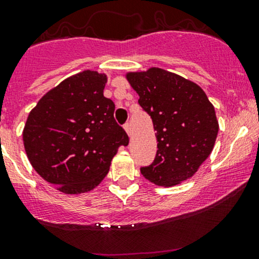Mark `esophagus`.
Returning a JSON list of instances; mask_svg holds the SVG:
<instances>
[{"mask_svg":"<svg viewBox=\"0 0 259 259\" xmlns=\"http://www.w3.org/2000/svg\"><path fill=\"white\" fill-rule=\"evenodd\" d=\"M124 130H126V132L128 133V136H131V124L127 122V123H124Z\"/></svg>","mask_w":259,"mask_h":259,"instance_id":"34e87169","label":"esophagus"}]
</instances>
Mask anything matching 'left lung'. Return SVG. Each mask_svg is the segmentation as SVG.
I'll return each mask as SVG.
<instances>
[{"mask_svg": "<svg viewBox=\"0 0 259 259\" xmlns=\"http://www.w3.org/2000/svg\"><path fill=\"white\" fill-rule=\"evenodd\" d=\"M126 77L151 116L158 142L154 160L141 173L155 185L180 184L212 152L219 132L215 108L199 85L164 69L127 73Z\"/></svg>", "mask_w": 259, "mask_h": 259, "instance_id": "left-lung-1", "label": "left lung"}]
</instances>
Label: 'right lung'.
<instances>
[{"mask_svg":"<svg viewBox=\"0 0 259 259\" xmlns=\"http://www.w3.org/2000/svg\"><path fill=\"white\" fill-rule=\"evenodd\" d=\"M106 82V75L97 71L73 75L41 97L27 118V157L64 194L96 188L119 147L130 142L113 117L115 104L104 96Z\"/></svg>","mask_w":259,"mask_h":259,"instance_id":"1","label":"right lung"}]
</instances>
